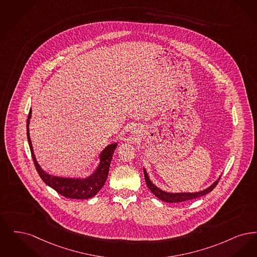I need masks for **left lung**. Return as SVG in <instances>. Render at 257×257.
I'll return each mask as SVG.
<instances>
[{"label":"left lung","mask_w":257,"mask_h":257,"mask_svg":"<svg viewBox=\"0 0 257 257\" xmlns=\"http://www.w3.org/2000/svg\"><path fill=\"white\" fill-rule=\"evenodd\" d=\"M144 175H145L146 184L149 187V189L151 190L152 193H154L159 200L166 201V202H181V201H190V200H194V199L202 197V196L208 194L209 192H211L216 187V185L218 184L219 180L221 179V178H219V179L216 180L212 185L210 187H208L207 189L198 192V193H167V192H164V191L157 188L155 184L152 183L145 170H144Z\"/></svg>","instance_id":"1"}]
</instances>
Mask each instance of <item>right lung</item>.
Returning a JSON list of instances; mask_svg holds the SVG:
<instances>
[{
	"label": "right lung",
	"mask_w": 257,
	"mask_h": 257,
	"mask_svg": "<svg viewBox=\"0 0 257 257\" xmlns=\"http://www.w3.org/2000/svg\"><path fill=\"white\" fill-rule=\"evenodd\" d=\"M31 114H32V110L29 112V117L27 120V135H28V141H29L32 157L34 160V166L41 179L47 185L56 190L58 194H60L65 198L84 200V199H90L94 197L102 188L105 180L107 179L112 156L114 154L117 144H111L102 151L100 155V163L99 167L96 170V172L87 179H64V178H58V177L48 175L38 165L34 157V150H33V146L30 138V133H29V123L31 119Z\"/></svg>",
	"instance_id": "1"
}]
</instances>
